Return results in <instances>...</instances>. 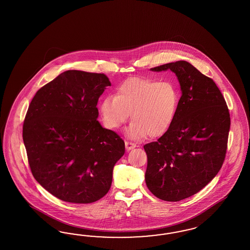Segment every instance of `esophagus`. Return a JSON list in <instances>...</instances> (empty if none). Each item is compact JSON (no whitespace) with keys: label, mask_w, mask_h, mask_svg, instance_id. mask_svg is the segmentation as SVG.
I'll return each instance as SVG.
<instances>
[{"label":"esophagus","mask_w":250,"mask_h":250,"mask_svg":"<svg viewBox=\"0 0 250 250\" xmlns=\"http://www.w3.org/2000/svg\"><path fill=\"white\" fill-rule=\"evenodd\" d=\"M125 148H126V150H132V149H134L135 147L136 146V145L135 143H132V142H129V141H125Z\"/></svg>","instance_id":"esophagus-1"}]
</instances>
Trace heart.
<instances>
[{"mask_svg": "<svg viewBox=\"0 0 250 250\" xmlns=\"http://www.w3.org/2000/svg\"><path fill=\"white\" fill-rule=\"evenodd\" d=\"M179 103L180 94L172 83L134 78L122 83L116 95L103 100L101 114L108 128L118 129L131 114L133 122L126 130L128 137H158L171 126Z\"/></svg>", "mask_w": 250, "mask_h": 250, "instance_id": "obj_1", "label": "heart"}]
</instances>
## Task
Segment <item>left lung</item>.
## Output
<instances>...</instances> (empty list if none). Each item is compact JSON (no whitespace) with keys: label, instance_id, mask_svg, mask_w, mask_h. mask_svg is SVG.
Returning a JSON list of instances; mask_svg holds the SVG:
<instances>
[{"label":"left lung","instance_id":"1","mask_svg":"<svg viewBox=\"0 0 250 250\" xmlns=\"http://www.w3.org/2000/svg\"><path fill=\"white\" fill-rule=\"evenodd\" d=\"M170 69L181 85L182 97L174 121L158 141L145 145L146 184L167 202H179L200 191L219 172L227 153L230 114L212 79L187 61L150 68Z\"/></svg>","mask_w":250,"mask_h":250}]
</instances>
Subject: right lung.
Here are the masks:
<instances>
[{
  "mask_svg": "<svg viewBox=\"0 0 250 250\" xmlns=\"http://www.w3.org/2000/svg\"><path fill=\"white\" fill-rule=\"evenodd\" d=\"M107 76L67 70L39 89L23 125V144L32 174L64 202L91 204L111 188L125 142L99 123L100 96Z\"/></svg>",
  "mask_w": 250,
  "mask_h": 250,
  "instance_id": "right-lung-1",
  "label": "right lung"
}]
</instances>
